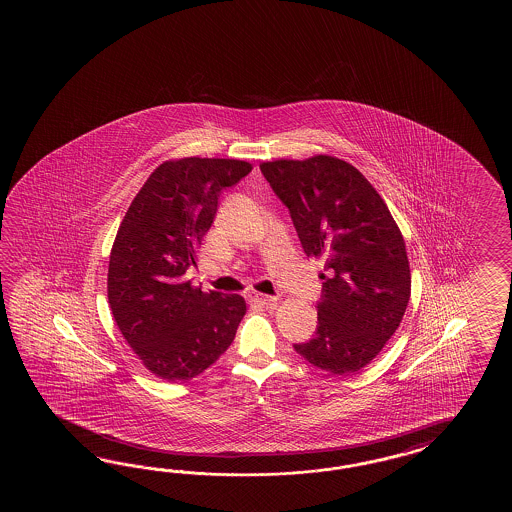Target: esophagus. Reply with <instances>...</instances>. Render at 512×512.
<instances>
[{
  "label": "esophagus",
  "mask_w": 512,
  "mask_h": 512,
  "mask_svg": "<svg viewBox=\"0 0 512 512\" xmlns=\"http://www.w3.org/2000/svg\"><path fill=\"white\" fill-rule=\"evenodd\" d=\"M251 302L258 305H274L278 302V298L276 296H267V294L254 293L251 294Z\"/></svg>",
  "instance_id": "obj_1"
}]
</instances>
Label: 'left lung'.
<instances>
[{"instance_id": "1", "label": "left lung", "mask_w": 512, "mask_h": 512, "mask_svg": "<svg viewBox=\"0 0 512 512\" xmlns=\"http://www.w3.org/2000/svg\"><path fill=\"white\" fill-rule=\"evenodd\" d=\"M260 170L289 208L305 254L326 261L315 337L294 351L333 375L362 370L397 331L410 300L401 230L370 181L342 159H280Z\"/></svg>"}]
</instances>
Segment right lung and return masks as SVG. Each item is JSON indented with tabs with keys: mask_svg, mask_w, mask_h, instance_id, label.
<instances>
[{
	"mask_svg": "<svg viewBox=\"0 0 512 512\" xmlns=\"http://www.w3.org/2000/svg\"><path fill=\"white\" fill-rule=\"evenodd\" d=\"M252 166L185 157L157 166L111 249L108 300L122 337L164 381H190L229 349L247 311L240 294L203 293L185 274L214 223L221 190Z\"/></svg>",
	"mask_w": 512,
	"mask_h": 512,
	"instance_id": "obj_1",
	"label": "right lung"
}]
</instances>
